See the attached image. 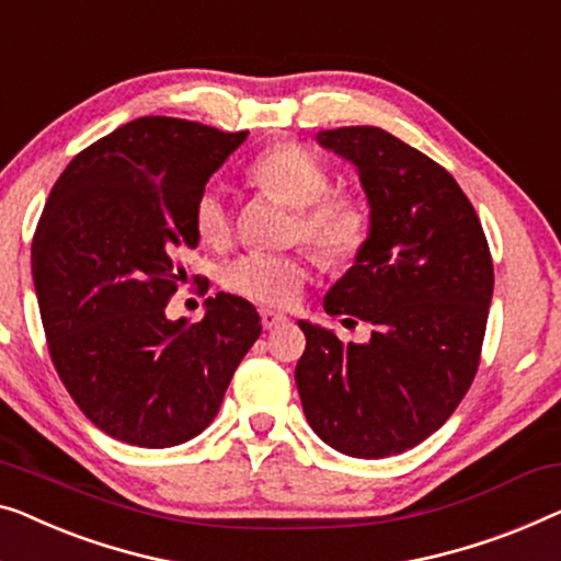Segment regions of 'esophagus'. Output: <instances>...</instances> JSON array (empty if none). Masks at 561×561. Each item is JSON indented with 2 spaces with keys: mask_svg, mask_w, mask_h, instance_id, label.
Segmentation results:
<instances>
[{
  "mask_svg": "<svg viewBox=\"0 0 561 561\" xmlns=\"http://www.w3.org/2000/svg\"><path fill=\"white\" fill-rule=\"evenodd\" d=\"M288 319L283 313H278V311H273V308H261V323H263V329H275V327H280V323H286Z\"/></svg>",
  "mask_w": 561,
  "mask_h": 561,
  "instance_id": "esophagus-1",
  "label": "esophagus"
}]
</instances>
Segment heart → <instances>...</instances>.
Listing matches in <instances>:
<instances>
[{
	"label": "heart",
	"mask_w": 561,
	"mask_h": 561,
	"mask_svg": "<svg viewBox=\"0 0 561 561\" xmlns=\"http://www.w3.org/2000/svg\"><path fill=\"white\" fill-rule=\"evenodd\" d=\"M250 180L296 209L294 238H304L329 265H346L367 245L369 205L359 194L331 192V174L296 144L263 151L250 164ZM194 230L205 245H225L232 217L220 184H207L194 202ZM308 280V261L298 253H245L225 265L222 286L265 306H290Z\"/></svg>",
	"instance_id": "b5f03b06"
}]
</instances>
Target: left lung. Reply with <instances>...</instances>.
<instances>
[{"instance_id":"obj_1","label":"left lung","mask_w":561,"mask_h":561,"mask_svg":"<svg viewBox=\"0 0 561 561\" xmlns=\"http://www.w3.org/2000/svg\"><path fill=\"white\" fill-rule=\"evenodd\" d=\"M316 141L356 167L371 213L367 245L323 308L375 331L367 344H344L298 321L300 404L344 456H397L433 435L476 377L493 296L489 242L458 182L385 128H331Z\"/></svg>"}]
</instances>
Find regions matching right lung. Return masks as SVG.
I'll return each instance as SVG.
<instances>
[{
	"instance_id": "right-lung-1",
	"label": "right lung",
	"mask_w": 561,
	"mask_h": 561,
	"mask_svg": "<svg viewBox=\"0 0 561 561\" xmlns=\"http://www.w3.org/2000/svg\"><path fill=\"white\" fill-rule=\"evenodd\" d=\"M248 131L144 116L70 161L32 240V283L55 369L85 417L139 448L197 437L261 336L245 298L167 319L194 250V202Z\"/></svg>"
}]
</instances>
